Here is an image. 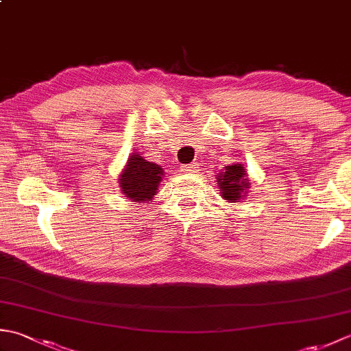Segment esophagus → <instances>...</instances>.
<instances>
[{
  "mask_svg": "<svg viewBox=\"0 0 351 351\" xmlns=\"http://www.w3.org/2000/svg\"><path fill=\"white\" fill-rule=\"evenodd\" d=\"M181 170L184 173H196L197 171V164L191 162V164H185V166H181Z\"/></svg>",
  "mask_w": 351,
  "mask_h": 351,
  "instance_id": "esophagus-1",
  "label": "esophagus"
}]
</instances>
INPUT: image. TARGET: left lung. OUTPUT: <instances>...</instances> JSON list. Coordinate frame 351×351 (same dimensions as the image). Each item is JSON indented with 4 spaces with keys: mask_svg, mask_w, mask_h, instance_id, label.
I'll return each instance as SVG.
<instances>
[{
    "mask_svg": "<svg viewBox=\"0 0 351 351\" xmlns=\"http://www.w3.org/2000/svg\"><path fill=\"white\" fill-rule=\"evenodd\" d=\"M226 171H221L219 176V185L221 189V196L226 200H240L243 196H245V191L247 190V180H245L244 169L240 164H234V166L225 167Z\"/></svg>",
    "mask_w": 351,
    "mask_h": 351,
    "instance_id": "1",
    "label": "left lung"
}]
</instances>
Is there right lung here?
Segmentation results:
<instances>
[{"label": "right lung", "instance_id": "add662e5", "mask_svg": "<svg viewBox=\"0 0 351 351\" xmlns=\"http://www.w3.org/2000/svg\"><path fill=\"white\" fill-rule=\"evenodd\" d=\"M162 169L158 164L146 161L143 156L132 155L121 175V187L126 197L145 202L156 195L161 182Z\"/></svg>", "mask_w": 351, "mask_h": 351}]
</instances>
